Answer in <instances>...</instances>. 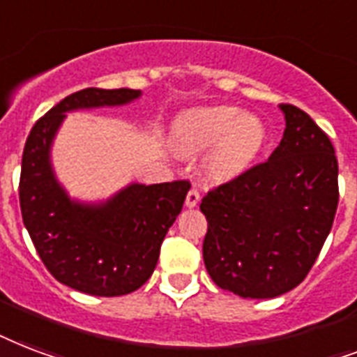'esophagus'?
Returning a JSON list of instances; mask_svg holds the SVG:
<instances>
[{
  "label": "esophagus",
  "mask_w": 357,
  "mask_h": 357,
  "mask_svg": "<svg viewBox=\"0 0 357 357\" xmlns=\"http://www.w3.org/2000/svg\"><path fill=\"white\" fill-rule=\"evenodd\" d=\"M198 202H200V192L197 189H190L187 192V198H185V206L187 208H195V206H198Z\"/></svg>",
  "instance_id": "obj_1"
}]
</instances>
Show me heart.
<instances>
[{
    "label": "heart",
    "mask_w": 357,
    "mask_h": 357,
    "mask_svg": "<svg viewBox=\"0 0 357 357\" xmlns=\"http://www.w3.org/2000/svg\"><path fill=\"white\" fill-rule=\"evenodd\" d=\"M172 140L179 153L208 151L206 172L227 181L247 172L268 144V127L257 114H241L236 106H202L176 118Z\"/></svg>",
    "instance_id": "obj_1"
}]
</instances>
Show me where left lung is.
Returning <instances> with one entry per match:
<instances>
[{"label":"left lung","mask_w":357,"mask_h":357,"mask_svg":"<svg viewBox=\"0 0 357 357\" xmlns=\"http://www.w3.org/2000/svg\"><path fill=\"white\" fill-rule=\"evenodd\" d=\"M287 129L266 162L202 198L204 264L222 290L266 299L311 271L339 202L335 149L298 106L281 105Z\"/></svg>","instance_id":"left-lung-1"}]
</instances>
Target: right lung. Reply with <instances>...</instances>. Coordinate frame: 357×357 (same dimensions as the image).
I'll return each mask as SVG.
<instances>
[{
	"label": "right lung",
	"instance_id": "right-lung-1",
	"mask_svg": "<svg viewBox=\"0 0 357 357\" xmlns=\"http://www.w3.org/2000/svg\"><path fill=\"white\" fill-rule=\"evenodd\" d=\"M140 95L129 88L76 91L33 125L24 146V227L52 275L89 296H125L148 281L190 183H129L106 200L82 202L56 178L52 144L69 112L123 106Z\"/></svg>",
	"mask_w": 357,
	"mask_h": 357
}]
</instances>
